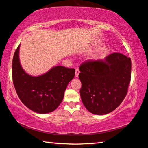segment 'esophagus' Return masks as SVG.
<instances>
[{
  "label": "esophagus",
  "mask_w": 148,
  "mask_h": 148,
  "mask_svg": "<svg viewBox=\"0 0 148 148\" xmlns=\"http://www.w3.org/2000/svg\"><path fill=\"white\" fill-rule=\"evenodd\" d=\"M79 73V70L78 69H76V71H75V77L77 78L78 77V75Z\"/></svg>",
  "instance_id": "esophagus-1"
}]
</instances>
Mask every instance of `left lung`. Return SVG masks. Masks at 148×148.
Masks as SVG:
<instances>
[{
	"instance_id": "1",
	"label": "left lung",
	"mask_w": 148,
	"mask_h": 148,
	"mask_svg": "<svg viewBox=\"0 0 148 148\" xmlns=\"http://www.w3.org/2000/svg\"><path fill=\"white\" fill-rule=\"evenodd\" d=\"M79 69L80 96L89 112L107 114L122 103L130 82V58L115 52L104 59L87 60Z\"/></svg>"
}]
</instances>
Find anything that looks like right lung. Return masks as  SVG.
<instances>
[{
	"mask_svg": "<svg viewBox=\"0 0 148 148\" xmlns=\"http://www.w3.org/2000/svg\"><path fill=\"white\" fill-rule=\"evenodd\" d=\"M20 44L12 61V78L20 99L28 109L39 114L55 110L62 102L69 83L75 74L74 69L53 66L47 73L38 77L26 73L19 59Z\"/></svg>",
	"mask_w": 148,
	"mask_h": 148,
	"instance_id": "obj_1",
	"label": "right lung"
}]
</instances>
